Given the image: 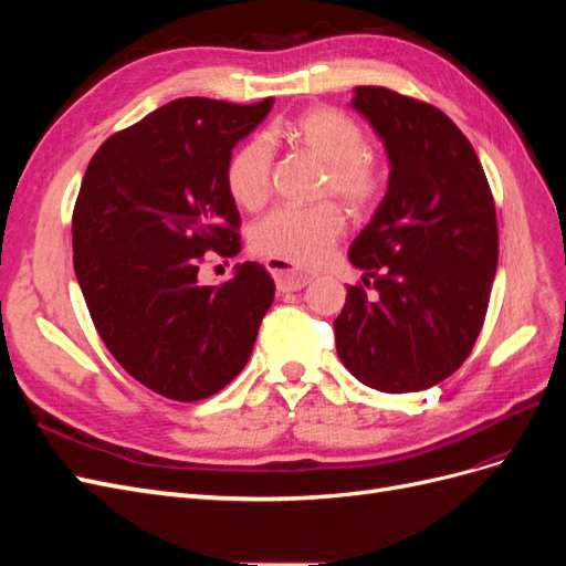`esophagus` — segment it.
<instances>
[{
  "label": "esophagus",
  "mask_w": 566,
  "mask_h": 566,
  "mask_svg": "<svg viewBox=\"0 0 566 566\" xmlns=\"http://www.w3.org/2000/svg\"><path fill=\"white\" fill-rule=\"evenodd\" d=\"M266 269L271 271V276H273V281H276V287L281 290V293H293V290H302L304 285H310L314 281L312 273L297 271L279 260H269Z\"/></svg>",
  "instance_id": "esophagus-1"
}]
</instances>
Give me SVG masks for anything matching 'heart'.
I'll return each instance as SVG.
<instances>
[{
    "label": "heart",
    "instance_id": "b5f03b06",
    "mask_svg": "<svg viewBox=\"0 0 566 566\" xmlns=\"http://www.w3.org/2000/svg\"><path fill=\"white\" fill-rule=\"evenodd\" d=\"M285 139L325 165L321 193L339 198L352 210H366L385 186V169L366 150L364 127L335 108H312L281 129ZM271 153L266 142L250 139L233 150L227 188L243 210H260L269 196ZM345 231V217L331 202L312 208H276L250 231V245L269 260L293 266L318 264Z\"/></svg>",
    "mask_w": 566,
    "mask_h": 566
}]
</instances>
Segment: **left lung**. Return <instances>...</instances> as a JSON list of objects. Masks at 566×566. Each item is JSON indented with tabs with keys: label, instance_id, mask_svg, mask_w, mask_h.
I'll return each instance as SVG.
<instances>
[{
	"label": "left lung",
	"instance_id": "8db88e82",
	"mask_svg": "<svg viewBox=\"0 0 566 566\" xmlns=\"http://www.w3.org/2000/svg\"><path fill=\"white\" fill-rule=\"evenodd\" d=\"M380 136L389 184L349 262L375 287H347L333 321L339 361L387 394L447 380L472 352L499 266L493 196L472 144L451 117L385 87L352 104Z\"/></svg>",
	"mask_w": 566,
	"mask_h": 566
}]
</instances>
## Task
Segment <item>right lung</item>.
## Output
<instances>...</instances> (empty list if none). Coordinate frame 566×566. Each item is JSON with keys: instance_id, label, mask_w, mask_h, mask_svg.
<instances>
[{"instance_id": "obj_1", "label": "right lung", "mask_w": 566, "mask_h": 566, "mask_svg": "<svg viewBox=\"0 0 566 566\" xmlns=\"http://www.w3.org/2000/svg\"><path fill=\"white\" fill-rule=\"evenodd\" d=\"M271 106L169 101L111 136L84 172L73 212L84 302L115 361L167 399L200 401L227 387L273 302L276 285L256 262L235 264L219 287L198 281L205 252H241L227 165Z\"/></svg>"}]
</instances>
